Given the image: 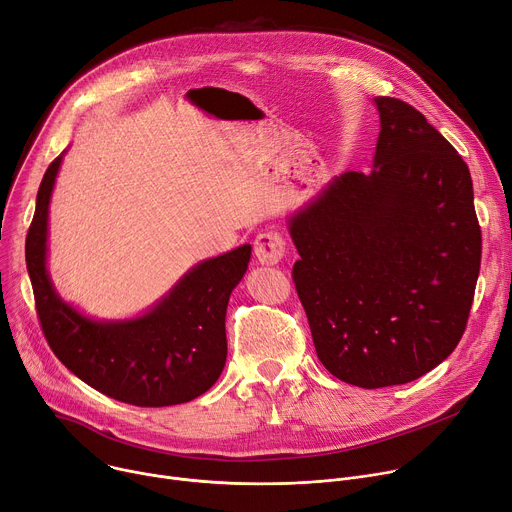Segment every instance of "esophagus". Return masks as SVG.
<instances>
[{
    "mask_svg": "<svg viewBox=\"0 0 512 512\" xmlns=\"http://www.w3.org/2000/svg\"><path fill=\"white\" fill-rule=\"evenodd\" d=\"M255 255L265 265L280 263L286 255V239L282 232L267 230L255 239Z\"/></svg>",
    "mask_w": 512,
    "mask_h": 512,
    "instance_id": "1",
    "label": "esophagus"
}]
</instances>
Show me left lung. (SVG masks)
I'll return each instance as SVG.
<instances>
[{
    "instance_id": "left-lung-1",
    "label": "left lung",
    "mask_w": 512,
    "mask_h": 512,
    "mask_svg": "<svg viewBox=\"0 0 512 512\" xmlns=\"http://www.w3.org/2000/svg\"><path fill=\"white\" fill-rule=\"evenodd\" d=\"M376 106L371 173L345 171L290 220L316 355L367 390L412 382L451 355L482 259L466 161L410 104Z\"/></svg>"
}]
</instances>
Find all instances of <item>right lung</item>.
<instances>
[{
    "mask_svg": "<svg viewBox=\"0 0 512 512\" xmlns=\"http://www.w3.org/2000/svg\"><path fill=\"white\" fill-rule=\"evenodd\" d=\"M46 169L26 235L36 314L46 343L87 386L134 406L190 402L210 390L226 361V306L251 259V245L196 265L151 312L96 322L65 304L46 273V220L61 167Z\"/></svg>",
    "mask_w": 512,
    "mask_h": 512,
    "instance_id": "add662e5",
    "label": "right lung"
}]
</instances>
